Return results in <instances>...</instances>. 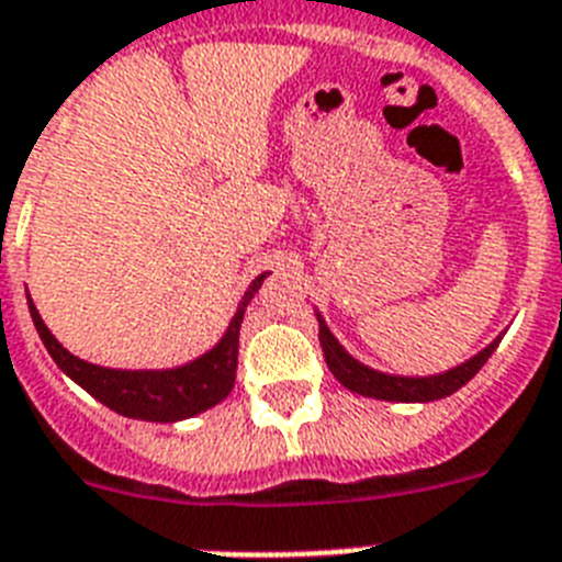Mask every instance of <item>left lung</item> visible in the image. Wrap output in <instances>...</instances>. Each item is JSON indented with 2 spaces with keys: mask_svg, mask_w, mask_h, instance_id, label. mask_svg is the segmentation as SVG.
<instances>
[{
  "mask_svg": "<svg viewBox=\"0 0 562 562\" xmlns=\"http://www.w3.org/2000/svg\"><path fill=\"white\" fill-rule=\"evenodd\" d=\"M318 338L321 349H324V358H327V367L335 378H338L347 390L358 392L363 397H378V401H401V404H429V401H440V397H449L452 392H458L463 383L472 381L477 372H481L483 363L492 358V352L497 349L503 335H497L486 349L469 358L467 363L449 369V372H440V375L429 378H401V375H386V372H378V369L363 367L361 361H355L347 349L340 347L335 335L329 333L324 318L318 315Z\"/></svg>",
  "mask_w": 562,
  "mask_h": 562,
  "instance_id": "8db88e82",
  "label": "left lung"
}]
</instances>
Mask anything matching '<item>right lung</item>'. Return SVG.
Segmentation results:
<instances>
[{
    "label": "right lung",
    "instance_id": "right-lung-1",
    "mask_svg": "<svg viewBox=\"0 0 562 562\" xmlns=\"http://www.w3.org/2000/svg\"><path fill=\"white\" fill-rule=\"evenodd\" d=\"M263 278H267V272H261L247 286L241 304H238V313L229 321L224 338L210 352L195 358L193 363H184V367L176 369H108L81 361L53 338L31 299H27V306H31V318L50 358L59 363L67 378H74L79 383L81 390L90 392L95 401H102L104 406H110L124 418L172 424V420L193 418L199 412L222 404L224 397L233 392L244 310L258 292V286L263 284Z\"/></svg>",
    "mask_w": 562,
    "mask_h": 562
}]
</instances>
